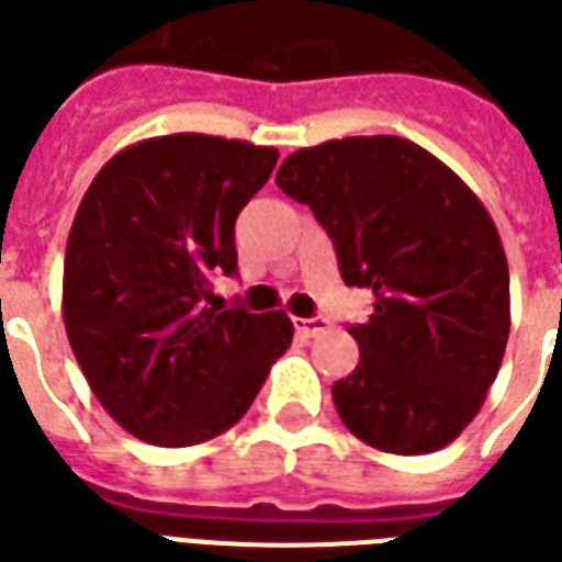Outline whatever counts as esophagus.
I'll use <instances>...</instances> for the list:
<instances>
[{"instance_id":"esophagus-1","label":"esophagus","mask_w":562,"mask_h":562,"mask_svg":"<svg viewBox=\"0 0 562 562\" xmlns=\"http://www.w3.org/2000/svg\"><path fill=\"white\" fill-rule=\"evenodd\" d=\"M294 328H297V335L301 337H316L328 328V319H322V316H313V319H294Z\"/></svg>"}]
</instances>
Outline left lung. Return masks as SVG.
Returning a JSON list of instances; mask_svg holds the SVG:
<instances>
[{"label":"left lung","mask_w":562,"mask_h":562,"mask_svg":"<svg viewBox=\"0 0 562 562\" xmlns=\"http://www.w3.org/2000/svg\"><path fill=\"white\" fill-rule=\"evenodd\" d=\"M277 186L328 231L344 282L374 294L368 322L349 325L359 364L331 386L344 426L398 457L447 447L477 417L512 328L508 261L486 206L402 136L297 148Z\"/></svg>","instance_id":"8db88e82"}]
</instances>
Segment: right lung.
I'll use <instances>...</instances> for the list:
<instances>
[{"label":"right lung","instance_id":"right-lung-1","mask_svg":"<svg viewBox=\"0 0 562 562\" xmlns=\"http://www.w3.org/2000/svg\"><path fill=\"white\" fill-rule=\"evenodd\" d=\"M280 151L170 133L121 148L78 203L63 261V322L90 390L133 438L203 445L249 411L292 319L218 307L237 270L234 222Z\"/></svg>","mask_w":562,"mask_h":562}]
</instances>
